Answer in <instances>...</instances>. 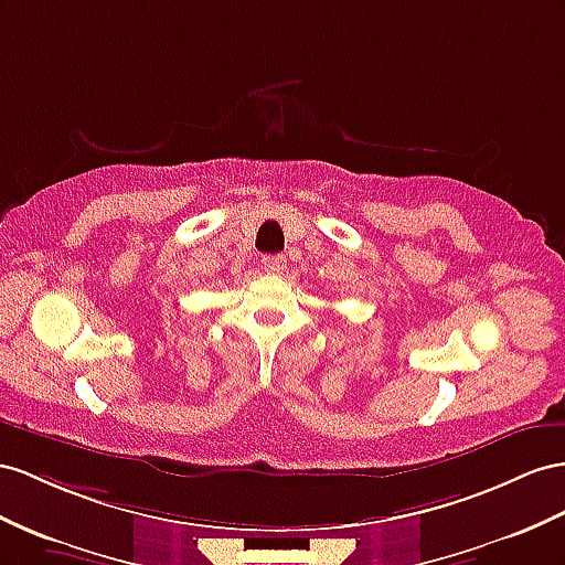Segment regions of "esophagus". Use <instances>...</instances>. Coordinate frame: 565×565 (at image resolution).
<instances>
[{
  "label": "esophagus",
  "mask_w": 565,
  "mask_h": 565,
  "mask_svg": "<svg viewBox=\"0 0 565 565\" xmlns=\"http://www.w3.org/2000/svg\"><path fill=\"white\" fill-rule=\"evenodd\" d=\"M263 267L269 274H279L286 267V257L284 255H265L263 257Z\"/></svg>",
  "instance_id": "esophagus-1"
}]
</instances>
